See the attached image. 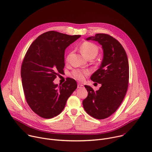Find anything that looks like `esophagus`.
<instances>
[{"label":"esophagus","instance_id":"obj_1","mask_svg":"<svg viewBox=\"0 0 152 152\" xmlns=\"http://www.w3.org/2000/svg\"><path fill=\"white\" fill-rule=\"evenodd\" d=\"M83 87V85L80 83H77V88H82Z\"/></svg>","mask_w":152,"mask_h":152}]
</instances>
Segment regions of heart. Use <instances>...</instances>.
<instances>
[{"label": "heart", "instance_id": "b5f03b06", "mask_svg": "<svg viewBox=\"0 0 152 152\" xmlns=\"http://www.w3.org/2000/svg\"><path fill=\"white\" fill-rule=\"evenodd\" d=\"M80 51L83 55L88 59L91 56H96L98 53V47L93 44V43L88 41H85L83 42L80 47ZM69 60V55L67 58V61ZM90 74V72L88 70H75L72 73V76L75 79L82 80L84 79L85 76H87Z\"/></svg>", "mask_w": 152, "mask_h": 152}]
</instances>
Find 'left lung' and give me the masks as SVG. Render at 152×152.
I'll list each match as a JSON object with an SVG mask.
<instances>
[{
  "label": "left lung",
  "mask_w": 152,
  "mask_h": 152,
  "mask_svg": "<svg viewBox=\"0 0 152 152\" xmlns=\"http://www.w3.org/2000/svg\"><path fill=\"white\" fill-rule=\"evenodd\" d=\"M86 39L98 42L103 57L99 69L91 76V80L102 86L95 92L90 86L85 85L88 94L82 104L88 114L96 119H104L115 112L127 92L129 77L127 56L120 43L109 35L97 34Z\"/></svg>",
  "instance_id": "left-lung-1"
}]
</instances>
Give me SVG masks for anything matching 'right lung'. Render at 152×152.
<instances>
[{
    "label": "right lung",
    "mask_w": 152,
    "mask_h": 152,
    "mask_svg": "<svg viewBox=\"0 0 152 152\" xmlns=\"http://www.w3.org/2000/svg\"><path fill=\"white\" fill-rule=\"evenodd\" d=\"M80 35L49 31L39 35L28 49L21 68L26 100L41 117L52 118L64 110L77 88L76 80L68 78L61 85L53 80L63 72L65 50Z\"/></svg>",
    "instance_id": "obj_1"
}]
</instances>
